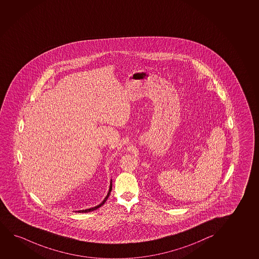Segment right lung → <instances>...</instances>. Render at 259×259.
Returning a JSON list of instances; mask_svg holds the SVG:
<instances>
[{"label":"right lung","mask_w":259,"mask_h":259,"mask_svg":"<svg viewBox=\"0 0 259 259\" xmlns=\"http://www.w3.org/2000/svg\"><path fill=\"white\" fill-rule=\"evenodd\" d=\"M112 190V182H110V187H109V191H108V195H107V197L105 198L104 200L102 201V203L100 204V205H98V206H95V207H92V208H89V209H85V210H79V211H78V213H89V212H91V211H94V210H96L98 207H100V206H102L103 204L106 202V200H108V196H109V194H110V192H111Z\"/></svg>","instance_id":"right-lung-1"}]
</instances>
